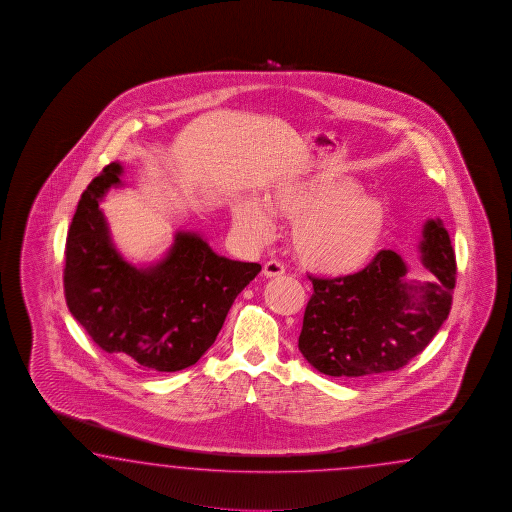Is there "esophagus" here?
Wrapping results in <instances>:
<instances>
[{
    "instance_id": "34e87169",
    "label": "esophagus",
    "mask_w": 512,
    "mask_h": 512,
    "mask_svg": "<svg viewBox=\"0 0 512 512\" xmlns=\"http://www.w3.org/2000/svg\"><path fill=\"white\" fill-rule=\"evenodd\" d=\"M263 274H265V278H280V276L285 274V267H283L280 261H267V263L263 265Z\"/></svg>"
}]
</instances>
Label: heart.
Instances as JSON below:
<instances>
[{
	"label": "heart",
	"mask_w": 512,
	"mask_h": 512,
	"mask_svg": "<svg viewBox=\"0 0 512 512\" xmlns=\"http://www.w3.org/2000/svg\"><path fill=\"white\" fill-rule=\"evenodd\" d=\"M353 179L309 177L276 186L267 194L272 214L293 221L291 245L307 271L342 276L359 271L377 251L390 221L381 197L360 192ZM243 240L261 245L272 234L271 214L251 197L232 205Z\"/></svg>",
	"instance_id": "b5f03b06"
}]
</instances>
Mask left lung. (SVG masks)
Listing matches in <instances>:
<instances>
[{"instance_id":"obj_1","label":"left lung","mask_w":512,"mask_h":512,"mask_svg":"<svg viewBox=\"0 0 512 512\" xmlns=\"http://www.w3.org/2000/svg\"><path fill=\"white\" fill-rule=\"evenodd\" d=\"M430 282L408 278L406 261L381 251L366 269L311 278L298 349L329 377H366L403 368L443 326L456 287V256L443 221L428 219L419 243Z\"/></svg>"}]
</instances>
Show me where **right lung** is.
I'll list each match as a JSON object with an SVG mask.
<instances>
[{
    "instance_id": "obj_1",
    "label": "right lung",
    "mask_w": 512,
    "mask_h": 512,
    "mask_svg": "<svg viewBox=\"0 0 512 512\" xmlns=\"http://www.w3.org/2000/svg\"><path fill=\"white\" fill-rule=\"evenodd\" d=\"M122 174V164H108L78 201L66 241L67 307L109 355L144 371L185 370L214 344L261 265L219 256L192 230H177L161 260H126L100 208Z\"/></svg>"
}]
</instances>
